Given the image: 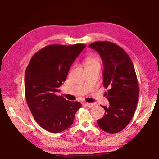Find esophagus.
Wrapping results in <instances>:
<instances>
[{"label":"esophagus","mask_w":159,"mask_h":159,"mask_svg":"<svg viewBox=\"0 0 159 159\" xmlns=\"http://www.w3.org/2000/svg\"><path fill=\"white\" fill-rule=\"evenodd\" d=\"M85 104H86V106L87 107H89V108H92V107H93L94 106V104L93 103H88V102H87V103H85Z\"/></svg>","instance_id":"esophagus-1"}]
</instances>
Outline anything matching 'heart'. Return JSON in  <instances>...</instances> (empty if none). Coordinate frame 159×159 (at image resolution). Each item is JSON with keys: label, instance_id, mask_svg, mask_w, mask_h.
<instances>
[{"label": "heart", "instance_id": "b5f03b06", "mask_svg": "<svg viewBox=\"0 0 159 159\" xmlns=\"http://www.w3.org/2000/svg\"><path fill=\"white\" fill-rule=\"evenodd\" d=\"M84 66H85V69L91 67H95V66L100 67V60L96 56L88 57L85 59V61H84Z\"/></svg>", "mask_w": 159, "mask_h": 159}]
</instances>
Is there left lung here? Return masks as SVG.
<instances>
[{
  "label": "left lung",
  "instance_id": "8db88e82",
  "mask_svg": "<svg viewBox=\"0 0 159 159\" xmlns=\"http://www.w3.org/2000/svg\"><path fill=\"white\" fill-rule=\"evenodd\" d=\"M102 60L103 85L109 106H102L105 113L97 121L100 129L109 133L122 130L135 112L139 85L133 63L120 46L110 42H95L89 45Z\"/></svg>",
  "mask_w": 159,
  "mask_h": 159
}]
</instances>
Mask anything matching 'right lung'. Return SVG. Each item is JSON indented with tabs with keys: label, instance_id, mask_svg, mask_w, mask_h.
Listing matches in <instances>:
<instances>
[{
	"label": "right lung",
	"instance_id": "1",
	"mask_svg": "<svg viewBox=\"0 0 159 159\" xmlns=\"http://www.w3.org/2000/svg\"><path fill=\"white\" fill-rule=\"evenodd\" d=\"M86 45L47 46L35 54L26 67L25 96L36 122L47 131L57 133L72 126L79 102L57 96L66 81L74 61Z\"/></svg>",
	"mask_w": 159,
	"mask_h": 159
}]
</instances>
